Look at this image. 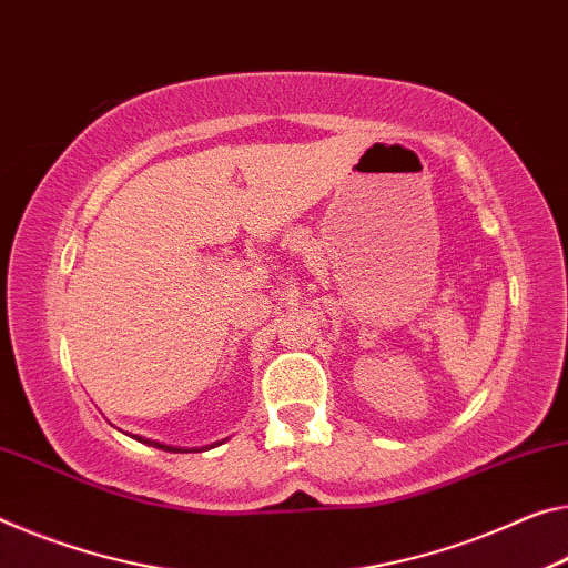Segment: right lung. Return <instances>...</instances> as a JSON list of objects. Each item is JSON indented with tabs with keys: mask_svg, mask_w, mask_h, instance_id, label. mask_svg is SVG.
I'll list each match as a JSON object with an SVG mask.
<instances>
[{
	"mask_svg": "<svg viewBox=\"0 0 568 568\" xmlns=\"http://www.w3.org/2000/svg\"><path fill=\"white\" fill-rule=\"evenodd\" d=\"M133 439H139V443H143V445L166 449V453H192V449H186V447H171V445H164V443H156V439H146V437H139V435H133ZM222 443H224V439H222ZM222 443H214V445L202 447V449H212V447H217V445H222ZM202 449H196V453H202Z\"/></svg>",
	"mask_w": 568,
	"mask_h": 568,
	"instance_id": "right-lung-1",
	"label": "right lung"
}]
</instances>
